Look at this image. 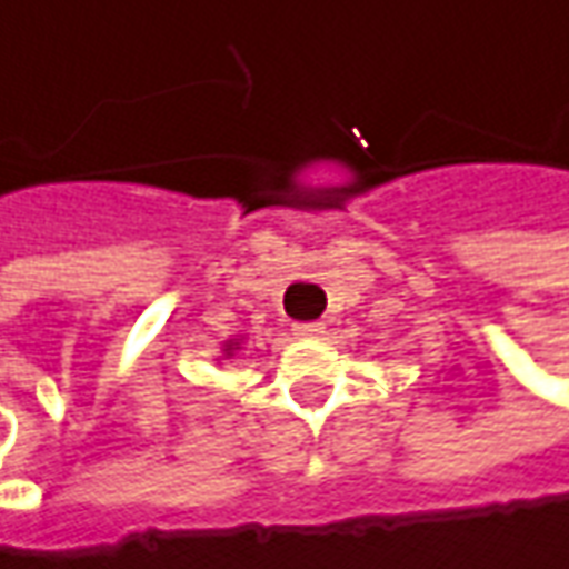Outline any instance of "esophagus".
<instances>
[{
  "label": "esophagus",
  "mask_w": 569,
  "mask_h": 569,
  "mask_svg": "<svg viewBox=\"0 0 569 569\" xmlns=\"http://www.w3.org/2000/svg\"><path fill=\"white\" fill-rule=\"evenodd\" d=\"M292 333L301 336V339H317L323 333V323L320 320H308V323H292Z\"/></svg>",
  "instance_id": "esophagus-1"
}]
</instances>
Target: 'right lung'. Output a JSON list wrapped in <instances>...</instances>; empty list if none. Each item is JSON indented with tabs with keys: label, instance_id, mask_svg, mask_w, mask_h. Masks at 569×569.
<instances>
[{
	"label": "right lung",
	"instance_id": "obj_1",
	"mask_svg": "<svg viewBox=\"0 0 569 569\" xmlns=\"http://www.w3.org/2000/svg\"><path fill=\"white\" fill-rule=\"evenodd\" d=\"M230 351H233V342H230V346H227V355H230Z\"/></svg>",
	"mask_w": 569,
	"mask_h": 569
}]
</instances>
